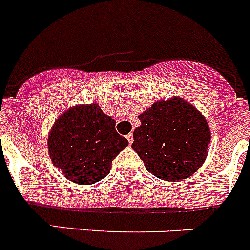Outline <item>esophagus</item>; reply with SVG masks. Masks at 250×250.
Returning a JSON list of instances; mask_svg holds the SVG:
<instances>
[{
    "instance_id": "esophagus-1",
    "label": "esophagus",
    "mask_w": 250,
    "mask_h": 250,
    "mask_svg": "<svg viewBox=\"0 0 250 250\" xmlns=\"http://www.w3.org/2000/svg\"><path fill=\"white\" fill-rule=\"evenodd\" d=\"M126 139H127V141H129V144L131 145L132 141H134V135H132V134L126 135Z\"/></svg>"
}]
</instances>
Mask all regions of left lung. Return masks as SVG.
Wrapping results in <instances>:
<instances>
[{
  "instance_id": "obj_1",
  "label": "left lung",
  "mask_w": 250,
  "mask_h": 250,
  "mask_svg": "<svg viewBox=\"0 0 250 250\" xmlns=\"http://www.w3.org/2000/svg\"><path fill=\"white\" fill-rule=\"evenodd\" d=\"M131 147L149 173L177 182L194 174L205 162L211 140L208 121L183 98L158 101L140 114Z\"/></svg>"
}]
</instances>
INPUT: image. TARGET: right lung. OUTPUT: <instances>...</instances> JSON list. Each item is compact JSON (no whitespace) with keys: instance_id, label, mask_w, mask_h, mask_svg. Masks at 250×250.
I'll return each instance as SVG.
<instances>
[{"instance_id":"add662e5","label":"right lung","mask_w":250,"mask_h":250,"mask_svg":"<svg viewBox=\"0 0 250 250\" xmlns=\"http://www.w3.org/2000/svg\"><path fill=\"white\" fill-rule=\"evenodd\" d=\"M129 145L115 130V120L97 103L76 105L56 119L47 149L52 165L71 182L94 184L109 174L111 162Z\"/></svg>"}]
</instances>
